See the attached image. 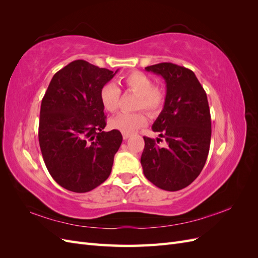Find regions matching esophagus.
Instances as JSON below:
<instances>
[{
	"label": "esophagus",
	"instance_id": "obj_1",
	"mask_svg": "<svg viewBox=\"0 0 258 258\" xmlns=\"http://www.w3.org/2000/svg\"><path fill=\"white\" fill-rule=\"evenodd\" d=\"M130 134H122V138H123V140H127V139H129L130 138Z\"/></svg>",
	"mask_w": 258,
	"mask_h": 258
}]
</instances>
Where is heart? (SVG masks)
<instances>
[{
	"label": "heart",
	"instance_id": "heart-1",
	"mask_svg": "<svg viewBox=\"0 0 258 258\" xmlns=\"http://www.w3.org/2000/svg\"><path fill=\"white\" fill-rule=\"evenodd\" d=\"M121 85L129 91L138 95L136 108H144L148 113L155 115L161 111L165 104V92L159 87H155L153 80L146 74L135 71L121 77ZM120 90L113 83L105 84L100 90V101L107 112H115L118 107ZM147 123V117L143 112L119 113L110 120V126L121 131L122 134H131Z\"/></svg>",
	"mask_w": 258,
	"mask_h": 258
}]
</instances>
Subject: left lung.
Here are the masks:
<instances>
[{
    "instance_id": "1",
    "label": "left lung",
    "mask_w": 258,
    "mask_h": 258,
    "mask_svg": "<svg viewBox=\"0 0 258 258\" xmlns=\"http://www.w3.org/2000/svg\"><path fill=\"white\" fill-rule=\"evenodd\" d=\"M166 83L165 105L152 129L166 146L143 137V173L155 186L175 191L191 184L204 169L211 142V115L205 89L190 70L170 62L146 67Z\"/></svg>"
}]
</instances>
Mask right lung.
Masks as SVG:
<instances>
[{
    "instance_id": "1",
    "label": "right lung",
    "mask_w": 258,
    "mask_h": 258,
    "mask_svg": "<svg viewBox=\"0 0 258 258\" xmlns=\"http://www.w3.org/2000/svg\"><path fill=\"white\" fill-rule=\"evenodd\" d=\"M117 72L75 60L53 75L45 92L38 141L48 172L68 190L90 191L111 174L122 136L103 131L100 90Z\"/></svg>"
}]
</instances>
